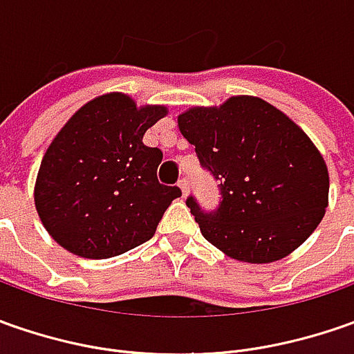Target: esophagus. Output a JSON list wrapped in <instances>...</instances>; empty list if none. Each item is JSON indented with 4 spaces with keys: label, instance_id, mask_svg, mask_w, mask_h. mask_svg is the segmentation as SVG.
Listing matches in <instances>:
<instances>
[{
    "label": "esophagus",
    "instance_id": "esophagus-1",
    "mask_svg": "<svg viewBox=\"0 0 354 354\" xmlns=\"http://www.w3.org/2000/svg\"><path fill=\"white\" fill-rule=\"evenodd\" d=\"M177 187L181 189V195H187V191H189V181L187 179H179V183H177Z\"/></svg>",
    "mask_w": 354,
    "mask_h": 354
}]
</instances>
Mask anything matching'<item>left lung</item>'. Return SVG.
<instances>
[{
  "label": "left lung",
  "mask_w": 354,
  "mask_h": 354,
  "mask_svg": "<svg viewBox=\"0 0 354 354\" xmlns=\"http://www.w3.org/2000/svg\"><path fill=\"white\" fill-rule=\"evenodd\" d=\"M198 161L221 181L216 211L187 198L203 236L226 256L270 264L317 228L329 205V171L307 133L272 104L232 96L177 118Z\"/></svg>",
  "instance_id": "8db88e82"
}]
</instances>
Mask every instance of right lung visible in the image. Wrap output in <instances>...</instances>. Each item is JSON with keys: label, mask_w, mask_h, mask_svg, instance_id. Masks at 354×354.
I'll list each match as a JSON object with an SVG mask.
<instances>
[{"label": "right lung", "mask_w": 354, "mask_h": 354, "mask_svg": "<svg viewBox=\"0 0 354 354\" xmlns=\"http://www.w3.org/2000/svg\"><path fill=\"white\" fill-rule=\"evenodd\" d=\"M167 114L122 92L86 102L47 147L35 183V207L55 242L82 258L104 260L156 234L179 187L157 181L161 149L143 133Z\"/></svg>", "instance_id": "1"}]
</instances>
